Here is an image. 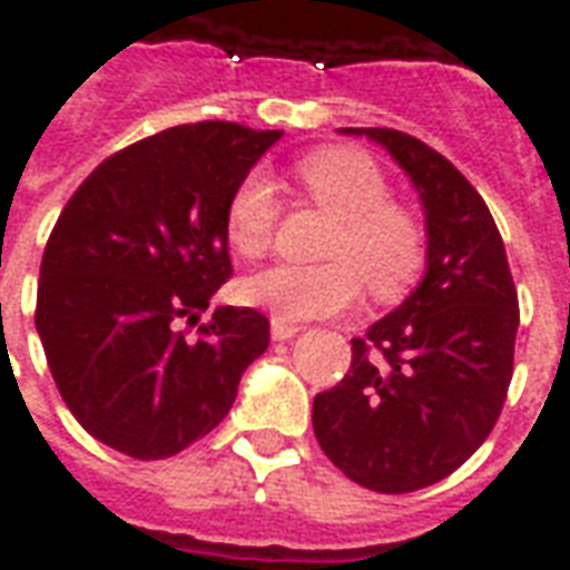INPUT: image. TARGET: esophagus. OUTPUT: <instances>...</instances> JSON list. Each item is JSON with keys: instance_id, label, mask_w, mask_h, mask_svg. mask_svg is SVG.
Here are the masks:
<instances>
[{"instance_id": "esophagus-1", "label": "esophagus", "mask_w": 570, "mask_h": 570, "mask_svg": "<svg viewBox=\"0 0 570 570\" xmlns=\"http://www.w3.org/2000/svg\"><path fill=\"white\" fill-rule=\"evenodd\" d=\"M298 323H289V321H281V317H272V338L274 342H289V338H296L298 335Z\"/></svg>"}]
</instances>
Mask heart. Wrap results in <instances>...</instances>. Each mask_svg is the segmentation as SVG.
<instances>
[{
    "label": "heart",
    "instance_id": "b5f03b06",
    "mask_svg": "<svg viewBox=\"0 0 570 570\" xmlns=\"http://www.w3.org/2000/svg\"><path fill=\"white\" fill-rule=\"evenodd\" d=\"M298 183L314 204L333 213L335 228L323 265H272L247 274L237 296L281 321H311L345 311L360 296V274L372 296L394 298L421 268L419 223L387 204L379 164L354 149H323L298 164ZM277 200L272 183L249 174L225 207V232L240 256H262L272 244Z\"/></svg>",
    "mask_w": 570,
    "mask_h": 570
}]
</instances>
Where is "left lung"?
<instances>
[{
	"mask_svg": "<svg viewBox=\"0 0 570 570\" xmlns=\"http://www.w3.org/2000/svg\"><path fill=\"white\" fill-rule=\"evenodd\" d=\"M379 142L424 210L421 284L351 342V370L314 396V436L357 485L406 494L485 442L513 379L519 298L503 240L464 174L403 130L342 128Z\"/></svg>",
	"mask_w": 570,
	"mask_h": 570,
	"instance_id": "1",
	"label": "left lung"
}]
</instances>
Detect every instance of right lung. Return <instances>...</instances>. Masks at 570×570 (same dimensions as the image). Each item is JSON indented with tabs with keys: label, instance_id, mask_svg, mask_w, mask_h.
Masks as SVG:
<instances>
[{
	"label": "right lung",
	"instance_id": "add662e5",
	"mask_svg": "<svg viewBox=\"0 0 570 570\" xmlns=\"http://www.w3.org/2000/svg\"><path fill=\"white\" fill-rule=\"evenodd\" d=\"M281 137L235 121L161 130L106 158L63 207L39 268L36 333L94 440L158 461L228 415L268 347V317L200 314L232 274L228 198Z\"/></svg>",
	"mask_w": 570,
	"mask_h": 570
}]
</instances>
